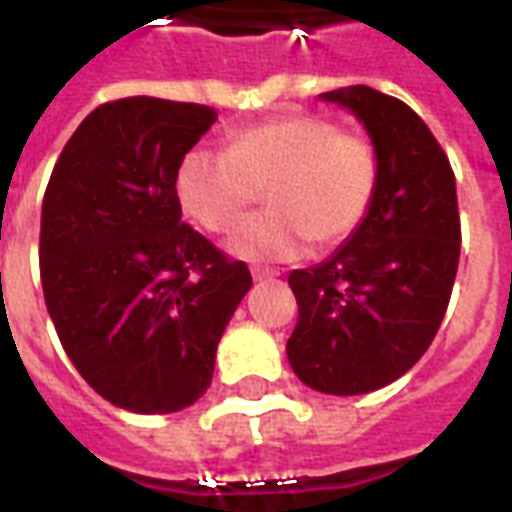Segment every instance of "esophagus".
<instances>
[{
    "mask_svg": "<svg viewBox=\"0 0 512 512\" xmlns=\"http://www.w3.org/2000/svg\"><path fill=\"white\" fill-rule=\"evenodd\" d=\"M273 276H279V271H273V268H260V265H255V268H252V279H255V282L273 279Z\"/></svg>",
    "mask_w": 512,
    "mask_h": 512,
    "instance_id": "esophagus-1",
    "label": "esophagus"
}]
</instances>
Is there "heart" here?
Here are the masks:
<instances>
[{
  "instance_id": "1",
  "label": "heart",
  "mask_w": 512,
  "mask_h": 512,
  "mask_svg": "<svg viewBox=\"0 0 512 512\" xmlns=\"http://www.w3.org/2000/svg\"><path fill=\"white\" fill-rule=\"evenodd\" d=\"M376 152L322 117H279L244 128L228 152L182 155L174 193L182 212L209 233H225L265 187L268 212L247 217L228 239L244 260H292L311 239L341 244L360 228L376 195Z\"/></svg>"
}]
</instances>
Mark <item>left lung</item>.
Masks as SVG:
<instances>
[{
  "instance_id": "1",
  "label": "left lung",
  "mask_w": 512,
  "mask_h": 512,
  "mask_svg": "<svg viewBox=\"0 0 512 512\" xmlns=\"http://www.w3.org/2000/svg\"><path fill=\"white\" fill-rule=\"evenodd\" d=\"M349 109L378 163L373 204L333 255L290 273L295 376L325 395H365L421 360L459 265L456 179L427 123L395 96L349 85L319 96Z\"/></svg>"
}]
</instances>
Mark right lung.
<instances>
[{"label": "right lung", "instance_id": "1", "mask_svg": "<svg viewBox=\"0 0 512 512\" xmlns=\"http://www.w3.org/2000/svg\"><path fill=\"white\" fill-rule=\"evenodd\" d=\"M201 104H101L50 174L39 228L45 306L77 373L117 408L174 413L212 384L225 327L252 287L182 222L177 166L212 128Z\"/></svg>", "mask_w": 512, "mask_h": 512}]
</instances>
